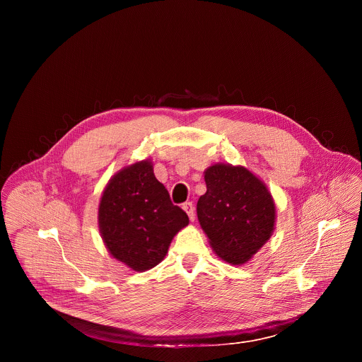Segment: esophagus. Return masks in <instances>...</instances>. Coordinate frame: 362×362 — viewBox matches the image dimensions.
Instances as JSON below:
<instances>
[{
  "instance_id": "esophagus-1",
  "label": "esophagus",
  "mask_w": 362,
  "mask_h": 362,
  "mask_svg": "<svg viewBox=\"0 0 362 362\" xmlns=\"http://www.w3.org/2000/svg\"><path fill=\"white\" fill-rule=\"evenodd\" d=\"M183 211L187 214L189 219L193 222V221H194V218H196V215H194V206H193V203H192V202H186V203H183Z\"/></svg>"
}]
</instances>
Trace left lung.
Here are the masks:
<instances>
[{
	"instance_id": "left-lung-1",
	"label": "left lung",
	"mask_w": 362,
	"mask_h": 362,
	"mask_svg": "<svg viewBox=\"0 0 362 362\" xmlns=\"http://www.w3.org/2000/svg\"><path fill=\"white\" fill-rule=\"evenodd\" d=\"M206 193L197 219L222 261L246 264L272 236L276 209L267 185L243 166L216 163L204 170Z\"/></svg>"
}]
</instances>
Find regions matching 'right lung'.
<instances>
[{
  "label": "right lung",
  "mask_w": 362,
  "mask_h": 362,
  "mask_svg": "<svg viewBox=\"0 0 362 362\" xmlns=\"http://www.w3.org/2000/svg\"><path fill=\"white\" fill-rule=\"evenodd\" d=\"M189 218L170 200L150 159L119 170L103 190L98 230L107 250L136 272L159 265Z\"/></svg>",
  "instance_id": "add662e5"
}]
</instances>
